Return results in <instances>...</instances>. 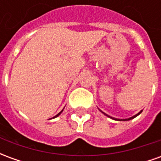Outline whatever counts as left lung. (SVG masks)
Segmentation results:
<instances>
[{
    "mask_svg": "<svg viewBox=\"0 0 161 161\" xmlns=\"http://www.w3.org/2000/svg\"><path fill=\"white\" fill-rule=\"evenodd\" d=\"M98 109H99V110H100V111H101L102 113H103V115H106V116H108V117H109V118L113 119V120H115V121H129V120H132V119L135 118L136 116H138V115H140V114H141V113H142V110H141V111L139 112V113H137L136 115H134V116H131V117H129V118H127V119H117V118H115V117H112V116H110V115H107L106 113H104V112L102 111L100 108H98Z\"/></svg>",
    "mask_w": 161,
    "mask_h": 161,
    "instance_id": "left-lung-1",
    "label": "left lung"
}]
</instances>
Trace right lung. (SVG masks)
Listing matches in <instances>:
<instances>
[{
	"mask_svg": "<svg viewBox=\"0 0 161 161\" xmlns=\"http://www.w3.org/2000/svg\"><path fill=\"white\" fill-rule=\"evenodd\" d=\"M63 110H64V108H63V109H62V110H61V111L59 112V113H58V115H55V116H54V117H53V118H55V117H57V116H58V115H59L60 114H61V113H62V112H63Z\"/></svg>",
	"mask_w": 161,
	"mask_h": 161,
	"instance_id": "obj_1",
	"label": "right lung"
}]
</instances>
